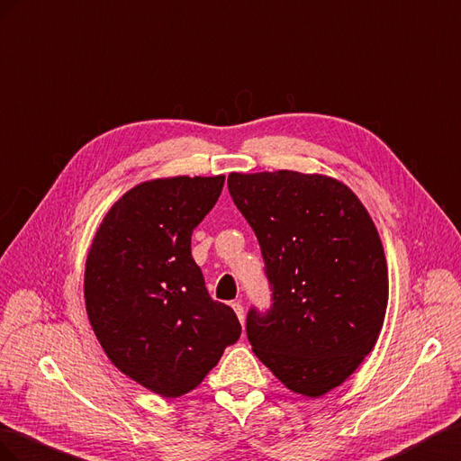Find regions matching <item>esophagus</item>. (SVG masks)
<instances>
[{
    "instance_id": "esophagus-1",
    "label": "esophagus",
    "mask_w": 461,
    "mask_h": 461,
    "mask_svg": "<svg viewBox=\"0 0 461 461\" xmlns=\"http://www.w3.org/2000/svg\"><path fill=\"white\" fill-rule=\"evenodd\" d=\"M231 307H233L235 314H238V319H240V322L243 324V322H245V311H243V305L240 303V301H235V303H231Z\"/></svg>"
}]
</instances>
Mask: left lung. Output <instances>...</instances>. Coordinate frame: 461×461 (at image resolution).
I'll list each match as a JSON object with an SVG mask.
<instances>
[{
    "mask_svg": "<svg viewBox=\"0 0 461 461\" xmlns=\"http://www.w3.org/2000/svg\"><path fill=\"white\" fill-rule=\"evenodd\" d=\"M228 189L272 285V309L249 311L247 338L285 388L321 398L383 330L388 267L375 221L348 185L321 174L233 172Z\"/></svg>",
    "mask_w": 461,
    "mask_h": 461,
    "instance_id": "obj_1",
    "label": "left lung"
}]
</instances>
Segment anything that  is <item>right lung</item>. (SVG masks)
I'll return each instance as SVG.
<instances>
[{
  "label": "right lung",
  "mask_w": 461,
  "mask_h": 461,
  "mask_svg": "<svg viewBox=\"0 0 461 461\" xmlns=\"http://www.w3.org/2000/svg\"><path fill=\"white\" fill-rule=\"evenodd\" d=\"M223 176L162 177L129 189L88 249L85 305L110 361L162 398L199 386L241 324L208 295L191 235L212 210Z\"/></svg>",
  "instance_id": "right-lung-1"
}]
</instances>
